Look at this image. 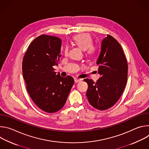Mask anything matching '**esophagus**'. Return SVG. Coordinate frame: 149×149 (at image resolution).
<instances>
[{
  "mask_svg": "<svg viewBox=\"0 0 149 149\" xmlns=\"http://www.w3.org/2000/svg\"><path fill=\"white\" fill-rule=\"evenodd\" d=\"M74 81H75V82L78 83V82H80L81 81V79H78V78H74Z\"/></svg>",
  "mask_w": 149,
  "mask_h": 149,
  "instance_id": "esophagus-1",
  "label": "esophagus"
}]
</instances>
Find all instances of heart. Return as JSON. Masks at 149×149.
Wrapping results in <instances>:
<instances>
[{
	"instance_id": "b5f03b06",
	"label": "heart",
	"mask_w": 149,
	"mask_h": 149,
	"mask_svg": "<svg viewBox=\"0 0 149 149\" xmlns=\"http://www.w3.org/2000/svg\"><path fill=\"white\" fill-rule=\"evenodd\" d=\"M73 43L81 49L87 52V55H92L95 51V47L93 44V39L88 33H80L75 35L72 39ZM68 49H65L67 53Z\"/></svg>"
}]
</instances>
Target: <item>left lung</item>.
<instances>
[{
  "label": "left lung",
  "mask_w": 149,
  "mask_h": 149,
  "mask_svg": "<svg viewBox=\"0 0 149 149\" xmlns=\"http://www.w3.org/2000/svg\"><path fill=\"white\" fill-rule=\"evenodd\" d=\"M96 63L100 78L96 82L88 78L86 95L90 104L100 110H107L118 100L127 81L128 65L123 49L113 36L107 35L101 42Z\"/></svg>",
  "instance_id": "obj_1"
}]
</instances>
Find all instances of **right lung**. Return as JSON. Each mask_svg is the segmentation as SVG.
<instances>
[{
    "label": "right lung",
    "instance_id": "add662e5",
    "mask_svg": "<svg viewBox=\"0 0 149 149\" xmlns=\"http://www.w3.org/2000/svg\"><path fill=\"white\" fill-rule=\"evenodd\" d=\"M61 48L59 38L40 35L28 47L22 62L23 77L30 97L39 109L49 113L63 107L74 82L72 77H62L54 71Z\"/></svg>",
    "mask_w": 149,
    "mask_h": 149
}]
</instances>
